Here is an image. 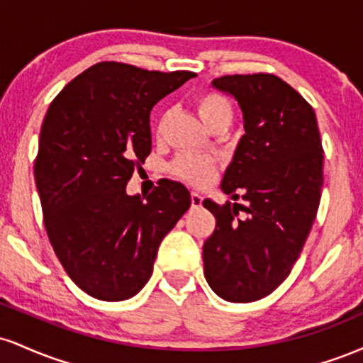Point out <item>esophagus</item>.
I'll return each mask as SVG.
<instances>
[{
	"label": "esophagus",
	"instance_id": "1",
	"mask_svg": "<svg viewBox=\"0 0 363 363\" xmlns=\"http://www.w3.org/2000/svg\"><path fill=\"white\" fill-rule=\"evenodd\" d=\"M203 205V196L199 193H191V206L199 208Z\"/></svg>",
	"mask_w": 363,
	"mask_h": 363
}]
</instances>
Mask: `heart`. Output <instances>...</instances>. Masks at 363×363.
<instances>
[{"label":"heart","mask_w":363,"mask_h":363,"mask_svg":"<svg viewBox=\"0 0 363 363\" xmlns=\"http://www.w3.org/2000/svg\"><path fill=\"white\" fill-rule=\"evenodd\" d=\"M194 106L199 118L210 129L216 128L218 124H230L232 116H234L230 101L225 95L218 94V91L199 94L196 97ZM165 121H167V116H164L160 123H158V133H162V129H164ZM215 170L216 164L213 158L205 155H193V153L179 155L172 162V165H170L172 176H176L191 186H205L215 176Z\"/></svg>","instance_id":"b5f03b06"}]
</instances>
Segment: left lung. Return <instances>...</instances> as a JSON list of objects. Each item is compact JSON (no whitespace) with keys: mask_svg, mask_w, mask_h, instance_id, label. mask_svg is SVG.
Returning a JSON list of instances; mask_svg holds the SVG:
<instances>
[{"mask_svg":"<svg viewBox=\"0 0 363 363\" xmlns=\"http://www.w3.org/2000/svg\"><path fill=\"white\" fill-rule=\"evenodd\" d=\"M213 86L237 99L245 135L222 179L245 205L205 199L216 227L203 245L205 278L228 302L280 286L301 256L320 201L323 145L311 104L272 73L225 74Z\"/></svg>","mask_w":363,"mask_h":363,"instance_id":"left-lung-1","label":"left lung"}]
</instances>
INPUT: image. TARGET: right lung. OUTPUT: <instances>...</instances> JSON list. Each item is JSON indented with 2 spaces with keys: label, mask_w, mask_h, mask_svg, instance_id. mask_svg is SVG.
Instances as JSON below:
<instances>
[{
  "label": "right lung",
  "mask_w": 363,
  "mask_h": 363,
  "mask_svg": "<svg viewBox=\"0 0 363 363\" xmlns=\"http://www.w3.org/2000/svg\"><path fill=\"white\" fill-rule=\"evenodd\" d=\"M194 77L97 62L45 112L34 165L44 227L68 277L99 301L147 285L162 239L191 206L179 182L164 179L147 199L126 184L152 150V107Z\"/></svg>",
  "instance_id": "right-lung-1"
}]
</instances>
